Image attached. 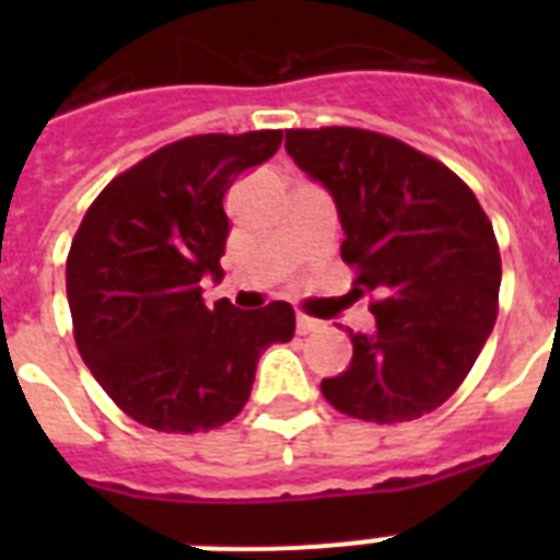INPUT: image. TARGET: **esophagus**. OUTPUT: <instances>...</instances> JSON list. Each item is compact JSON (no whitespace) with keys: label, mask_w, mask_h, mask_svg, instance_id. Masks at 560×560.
I'll return each instance as SVG.
<instances>
[{"label":"esophagus","mask_w":560,"mask_h":560,"mask_svg":"<svg viewBox=\"0 0 560 560\" xmlns=\"http://www.w3.org/2000/svg\"><path fill=\"white\" fill-rule=\"evenodd\" d=\"M323 328V323L319 319H314V316H307V314H299L296 316V331L299 334H314Z\"/></svg>","instance_id":"1"}]
</instances>
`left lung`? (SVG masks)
<instances>
[{
  "label": "left lung",
  "instance_id": "left-lung-1",
  "mask_svg": "<svg viewBox=\"0 0 560 560\" xmlns=\"http://www.w3.org/2000/svg\"><path fill=\"white\" fill-rule=\"evenodd\" d=\"M288 153L331 191L354 293H372L374 334H354L351 366L325 377L342 416L398 424L433 412L477 363L500 307L494 226L433 156L363 127L288 130Z\"/></svg>",
  "mask_w": 560,
  "mask_h": 560
}]
</instances>
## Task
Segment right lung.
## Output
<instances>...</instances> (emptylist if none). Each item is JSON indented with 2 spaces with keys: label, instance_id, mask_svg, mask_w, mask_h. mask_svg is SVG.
<instances>
[{
  "label": "right lung",
  "instance_id": "right-lung-1",
  "mask_svg": "<svg viewBox=\"0 0 560 560\" xmlns=\"http://www.w3.org/2000/svg\"><path fill=\"white\" fill-rule=\"evenodd\" d=\"M281 130L171 142L92 200L66 258V296L83 363L116 407L160 433H206L244 409L255 363L293 340L288 302L237 311L202 302L223 276L237 174L279 151Z\"/></svg>",
  "mask_w": 560,
  "mask_h": 560
}]
</instances>
